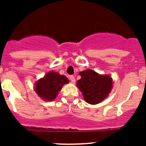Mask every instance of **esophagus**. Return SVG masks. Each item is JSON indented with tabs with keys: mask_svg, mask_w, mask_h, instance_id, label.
I'll return each mask as SVG.
<instances>
[{
	"mask_svg": "<svg viewBox=\"0 0 146 146\" xmlns=\"http://www.w3.org/2000/svg\"><path fill=\"white\" fill-rule=\"evenodd\" d=\"M69 79H70L71 82H73V83L75 82V78H74V76H70V77H69Z\"/></svg>",
	"mask_w": 146,
	"mask_h": 146,
	"instance_id": "34e87169",
	"label": "esophagus"
}]
</instances>
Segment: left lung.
<instances>
[{"label": "left lung", "mask_w": 146, "mask_h": 146, "mask_svg": "<svg viewBox=\"0 0 146 146\" xmlns=\"http://www.w3.org/2000/svg\"><path fill=\"white\" fill-rule=\"evenodd\" d=\"M81 79L77 87L82 93L83 99L88 104H96L106 99L113 89V78L109 74H100L92 69L79 73Z\"/></svg>", "instance_id": "obj_1"}]
</instances>
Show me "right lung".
Wrapping results in <instances>:
<instances>
[{
  "label": "right lung",
  "instance_id": "add662e5",
  "mask_svg": "<svg viewBox=\"0 0 146 146\" xmlns=\"http://www.w3.org/2000/svg\"><path fill=\"white\" fill-rule=\"evenodd\" d=\"M69 80L66 76L54 71L47 72L34 83V91L41 99L46 102L53 101L58 92Z\"/></svg>",
  "mask_w": 146,
  "mask_h": 146
}]
</instances>
